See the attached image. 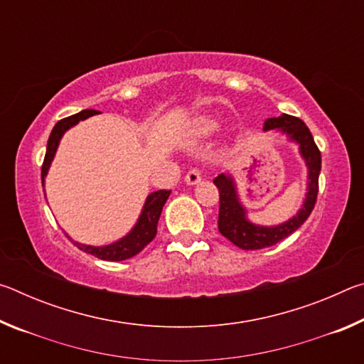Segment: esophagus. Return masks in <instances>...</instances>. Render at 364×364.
Here are the masks:
<instances>
[{"instance_id":"1","label":"esophagus","mask_w":364,"mask_h":364,"mask_svg":"<svg viewBox=\"0 0 364 364\" xmlns=\"http://www.w3.org/2000/svg\"><path fill=\"white\" fill-rule=\"evenodd\" d=\"M200 180H202V173H200V170H197V168L189 170L186 176H184V181H186L188 184H197Z\"/></svg>"}]
</instances>
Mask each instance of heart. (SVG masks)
Segmentation results:
<instances>
[{
    "label": "heart",
    "instance_id": "1",
    "mask_svg": "<svg viewBox=\"0 0 364 364\" xmlns=\"http://www.w3.org/2000/svg\"><path fill=\"white\" fill-rule=\"evenodd\" d=\"M215 128H217V123H215L213 120H208V119H204L200 123H199V133L200 134H208L212 133Z\"/></svg>",
    "mask_w": 364,
    "mask_h": 364
}]
</instances>
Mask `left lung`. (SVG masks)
<instances>
[{"label": "left lung", "instance_id": "left-lung-1", "mask_svg": "<svg viewBox=\"0 0 364 364\" xmlns=\"http://www.w3.org/2000/svg\"><path fill=\"white\" fill-rule=\"evenodd\" d=\"M278 130L289 134V138L297 141L300 144V154L305 159L308 167V193L304 202V207L300 208L299 213L295 215L286 223L274 228H264L252 225L245 218L244 207L239 204L236 188L231 176L220 175L213 180L215 186L218 188L220 193V210H218V231L223 234L226 239L237 245L239 249L244 250H258L269 247V245L278 244L282 239L291 236L294 231L305 223L306 218L316 204L318 189H319V171H321V152L313 139L310 130L304 122L297 117L282 114L281 117L268 119L264 122L263 130Z\"/></svg>", "mask_w": 364, "mask_h": 364}]
</instances>
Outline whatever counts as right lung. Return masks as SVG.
Masks as SVG:
<instances>
[{"instance_id": "add662e5", "label": "right lung", "mask_w": 364, "mask_h": 364, "mask_svg": "<svg viewBox=\"0 0 364 364\" xmlns=\"http://www.w3.org/2000/svg\"><path fill=\"white\" fill-rule=\"evenodd\" d=\"M96 114L97 112L93 109H85V110H82V112H78L75 115L65 117V119L59 120L56 125H54L51 134H49L45 160H43V165H41V181H45L48 168L53 162L54 154H56L58 144H59L60 138H63L64 132L69 130L70 127L77 125L80 120H85V119H88V117L96 115ZM168 196H170V191H167V189H160V191H156V193L149 194V197H147V200L144 204L143 212H141V217L138 220L136 226L133 228L130 234H127L125 237L120 239V241H117L110 245H104V247L83 245V244H78L75 241H72V242L75 244L80 250L101 258V260L122 262V260H127V258H132L136 254H139V252L143 250L154 237H156L160 213H162V208L165 205V202H167Z\"/></svg>"}]
</instances>
